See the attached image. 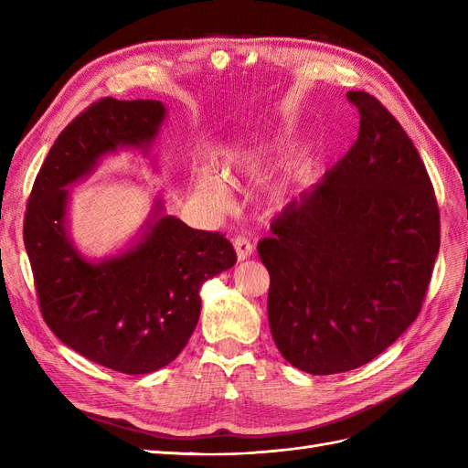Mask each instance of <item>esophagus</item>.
<instances>
[{"instance_id":"1","label":"esophagus","mask_w":468,"mask_h":468,"mask_svg":"<svg viewBox=\"0 0 468 468\" xmlns=\"http://www.w3.org/2000/svg\"><path fill=\"white\" fill-rule=\"evenodd\" d=\"M234 248H236V256H238L239 261L248 260L251 253H253V246H251V242H250L246 236H238L234 239Z\"/></svg>"}]
</instances>
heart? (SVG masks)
<instances>
[{
    "mask_svg": "<svg viewBox=\"0 0 468 468\" xmlns=\"http://www.w3.org/2000/svg\"><path fill=\"white\" fill-rule=\"evenodd\" d=\"M263 150H242V152H230L226 155L224 162V172L230 174L234 169H246V172H253V169L260 167ZM197 189H199L203 195L212 197V199H218L220 197V186L215 177H210L208 174H199L197 177Z\"/></svg>",
    "mask_w": 468,
    "mask_h": 468,
    "instance_id": "1",
    "label": "heart"
}]
</instances>
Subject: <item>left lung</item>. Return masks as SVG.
Returning a JSON list of instances; mask_svg holds the SVG:
<instances>
[{
	"mask_svg": "<svg viewBox=\"0 0 468 468\" xmlns=\"http://www.w3.org/2000/svg\"><path fill=\"white\" fill-rule=\"evenodd\" d=\"M347 99L361 115L356 144L258 244L275 346L310 375L357 369L394 344L439 251V208L412 140L373 95Z\"/></svg>",
	"mask_w": 468,
	"mask_h": 468,
	"instance_id": "8db88e82",
	"label": "left lung"
}]
</instances>
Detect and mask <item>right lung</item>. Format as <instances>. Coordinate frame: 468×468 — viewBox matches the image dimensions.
<instances>
[{"label": "right lung", "instance_id": "1", "mask_svg": "<svg viewBox=\"0 0 468 468\" xmlns=\"http://www.w3.org/2000/svg\"><path fill=\"white\" fill-rule=\"evenodd\" d=\"M165 112L154 99L112 97L83 111L42 164L23 226L48 328L80 356L124 375H146L172 363L199 322L203 282L236 263L229 239L164 215L160 197L143 230L112 256L90 260L69 238L68 187L119 150L146 155Z\"/></svg>", "mask_w": 468, "mask_h": 468}]
</instances>
